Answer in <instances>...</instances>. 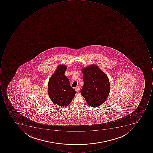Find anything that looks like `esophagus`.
<instances>
[{"label":"esophagus","mask_w":153,"mask_h":153,"mask_svg":"<svg viewBox=\"0 0 153 153\" xmlns=\"http://www.w3.org/2000/svg\"><path fill=\"white\" fill-rule=\"evenodd\" d=\"M75 90L77 92H79V91H80V88L79 86H77V87H75Z\"/></svg>","instance_id":"1"}]
</instances>
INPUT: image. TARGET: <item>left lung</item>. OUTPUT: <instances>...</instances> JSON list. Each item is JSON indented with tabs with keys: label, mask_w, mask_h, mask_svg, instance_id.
I'll use <instances>...</instances> for the list:
<instances>
[{
	"label": "left lung",
	"mask_w": 153,
	"mask_h": 153,
	"mask_svg": "<svg viewBox=\"0 0 153 153\" xmlns=\"http://www.w3.org/2000/svg\"><path fill=\"white\" fill-rule=\"evenodd\" d=\"M84 85L81 95L91 107H96L104 103L109 94L110 85L107 75L97 65L82 69Z\"/></svg>",
	"instance_id": "8db88e82"
}]
</instances>
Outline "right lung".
Wrapping results in <instances>:
<instances>
[{
  "label": "right lung",
  "mask_w": 153,
  "mask_h": 153,
  "mask_svg": "<svg viewBox=\"0 0 153 153\" xmlns=\"http://www.w3.org/2000/svg\"><path fill=\"white\" fill-rule=\"evenodd\" d=\"M67 68L60 65L53 74L48 83V93L55 104L66 107L71 103L76 91L70 85L69 79L65 75Z\"/></svg>",
  "instance_id": "1"
}]
</instances>
